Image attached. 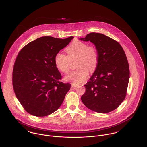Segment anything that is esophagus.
Here are the masks:
<instances>
[{"mask_svg":"<svg viewBox=\"0 0 147 147\" xmlns=\"http://www.w3.org/2000/svg\"><path fill=\"white\" fill-rule=\"evenodd\" d=\"M78 86L77 85H75V84H72V88H76Z\"/></svg>","mask_w":147,"mask_h":147,"instance_id":"34e87169","label":"esophagus"}]
</instances>
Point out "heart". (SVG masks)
I'll return each instance as SVG.
<instances>
[{
  "mask_svg": "<svg viewBox=\"0 0 147 147\" xmlns=\"http://www.w3.org/2000/svg\"><path fill=\"white\" fill-rule=\"evenodd\" d=\"M67 56L59 52L54 57V64L57 68L64 74L69 71L71 61L77 59L78 69L70 72L64 78L66 82L79 84L85 81L89 75V71L94 72L98 63V53L96 47L88 45L86 42L76 40L66 49Z\"/></svg>",
  "mask_w": 147,
  "mask_h": 147,
  "instance_id": "1",
  "label": "heart"
}]
</instances>
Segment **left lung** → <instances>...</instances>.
Instances as JSON below:
<instances>
[{
    "label": "left lung",
    "instance_id": "left-lung-1",
    "mask_svg": "<svg viewBox=\"0 0 147 147\" xmlns=\"http://www.w3.org/2000/svg\"><path fill=\"white\" fill-rule=\"evenodd\" d=\"M79 40L94 44L99 57L94 72L84 85L82 101L94 111L110 112L126 97L129 79L126 54L118 42L101 33H90Z\"/></svg>",
    "mask_w": 147,
    "mask_h": 147
}]
</instances>
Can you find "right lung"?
<instances>
[{"label":"right lung","instance_id":"1","mask_svg":"<svg viewBox=\"0 0 147 147\" xmlns=\"http://www.w3.org/2000/svg\"><path fill=\"white\" fill-rule=\"evenodd\" d=\"M73 38L42 37L19 52L13 69V87L19 101L30 114L48 115L63 103L71 84L60 81L62 76L54 64V57Z\"/></svg>","mask_w":147,"mask_h":147}]
</instances>
